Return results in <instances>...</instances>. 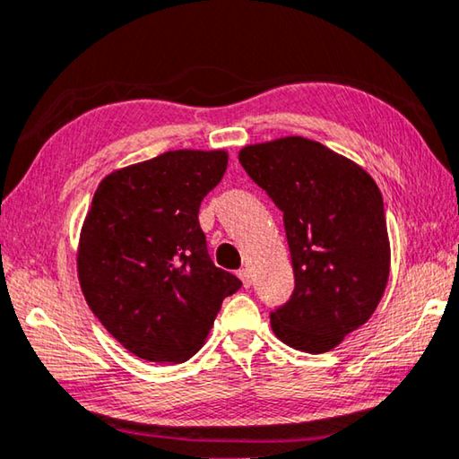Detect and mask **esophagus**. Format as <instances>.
<instances>
[{"label":"esophagus","instance_id":"obj_1","mask_svg":"<svg viewBox=\"0 0 459 459\" xmlns=\"http://www.w3.org/2000/svg\"><path fill=\"white\" fill-rule=\"evenodd\" d=\"M238 276H239V281H242V284H244L246 289L250 287V284H252V274H250V270H247V268L238 270Z\"/></svg>","mask_w":459,"mask_h":459}]
</instances>
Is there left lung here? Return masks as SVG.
<instances>
[{
  "instance_id": "8db88e82",
  "label": "left lung",
  "mask_w": 459,
  "mask_h": 459,
  "mask_svg": "<svg viewBox=\"0 0 459 459\" xmlns=\"http://www.w3.org/2000/svg\"><path fill=\"white\" fill-rule=\"evenodd\" d=\"M239 162L282 212L295 290L270 313L290 348L323 354L372 317L390 244L374 178L319 142L287 136L239 150Z\"/></svg>"
}]
</instances>
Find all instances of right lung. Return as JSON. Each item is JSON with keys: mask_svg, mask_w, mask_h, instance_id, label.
Instances as JSON below:
<instances>
[{"mask_svg": "<svg viewBox=\"0 0 459 459\" xmlns=\"http://www.w3.org/2000/svg\"><path fill=\"white\" fill-rule=\"evenodd\" d=\"M228 169L225 150H170L105 177L82 221L81 290L134 356L180 364L197 354L239 279L213 264L199 205Z\"/></svg>", "mask_w": 459, "mask_h": 459, "instance_id": "right-lung-1", "label": "right lung"}]
</instances>
